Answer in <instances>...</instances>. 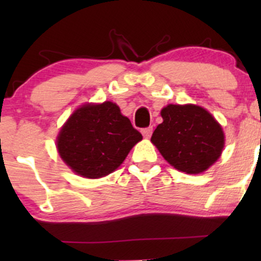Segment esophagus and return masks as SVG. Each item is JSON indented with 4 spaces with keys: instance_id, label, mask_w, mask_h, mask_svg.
<instances>
[{
    "instance_id": "1",
    "label": "esophagus",
    "mask_w": 261,
    "mask_h": 261,
    "mask_svg": "<svg viewBox=\"0 0 261 261\" xmlns=\"http://www.w3.org/2000/svg\"><path fill=\"white\" fill-rule=\"evenodd\" d=\"M141 133H142L143 137H145V139H149V137H151L152 133H153V127L149 126V127L142 128V130H141Z\"/></svg>"
}]
</instances>
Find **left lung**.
<instances>
[{
  "instance_id": "left-lung-1",
  "label": "left lung",
  "mask_w": 261,
  "mask_h": 261,
  "mask_svg": "<svg viewBox=\"0 0 261 261\" xmlns=\"http://www.w3.org/2000/svg\"><path fill=\"white\" fill-rule=\"evenodd\" d=\"M161 115L163 122L151 141L170 166L187 174H199L220 158L224 134L207 110L194 104H169Z\"/></svg>"
}]
</instances>
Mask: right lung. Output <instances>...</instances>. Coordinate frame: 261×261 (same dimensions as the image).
Returning a JSON list of instances; mask_svg holds the SVG:
<instances>
[{
	"label": "right lung",
	"mask_w": 261,
	"mask_h": 261,
	"mask_svg": "<svg viewBox=\"0 0 261 261\" xmlns=\"http://www.w3.org/2000/svg\"><path fill=\"white\" fill-rule=\"evenodd\" d=\"M142 140L112 101L85 104L68 118L56 141L62 161L76 174L97 179L114 172Z\"/></svg>",
	"instance_id": "1"
}]
</instances>
